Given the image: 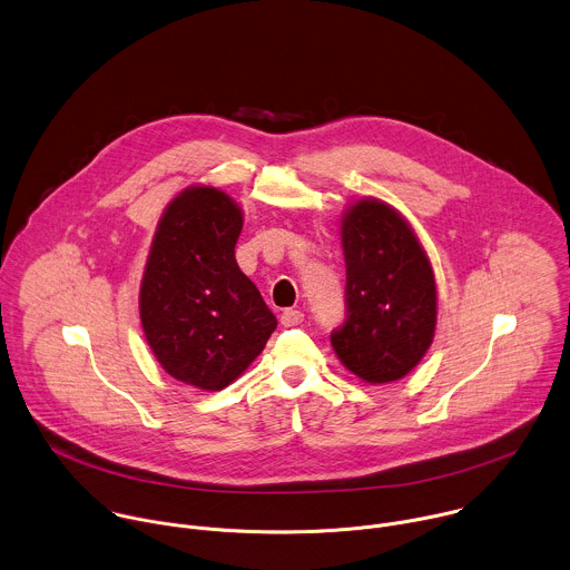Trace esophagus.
I'll return each mask as SVG.
<instances>
[{"mask_svg": "<svg viewBox=\"0 0 570 570\" xmlns=\"http://www.w3.org/2000/svg\"><path fill=\"white\" fill-rule=\"evenodd\" d=\"M279 322H282L286 328H291V326H299V324L304 322V313H302V311H297V308H286V311L282 313Z\"/></svg>", "mask_w": 570, "mask_h": 570, "instance_id": "34e87169", "label": "esophagus"}]
</instances>
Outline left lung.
<instances>
[{
  "mask_svg": "<svg viewBox=\"0 0 570 570\" xmlns=\"http://www.w3.org/2000/svg\"><path fill=\"white\" fill-rule=\"evenodd\" d=\"M346 320L331 344L340 362L368 384L411 373L433 344L438 288L411 224L386 202L357 199L342 217Z\"/></svg>",
  "mask_w": 570,
  "mask_h": 570,
  "instance_id": "1",
  "label": "left lung"
}]
</instances>
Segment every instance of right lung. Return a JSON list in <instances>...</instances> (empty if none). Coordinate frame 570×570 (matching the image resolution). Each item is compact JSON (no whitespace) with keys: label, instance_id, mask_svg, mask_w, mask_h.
<instances>
[{"label":"right lung","instance_id":"1","mask_svg":"<svg viewBox=\"0 0 570 570\" xmlns=\"http://www.w3.org/2000/svg\"><path fill=\"white\" fill-rule=\"evenodd\" d=\"M242 208L213 186L184 188L164 210L139 286V320L161 368L222 391L264 351L277 320L239 271Z\"/></svg>","mask_w":570,"mask_h":570}]
</instances>
